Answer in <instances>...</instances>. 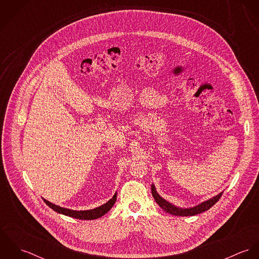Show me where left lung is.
<instances>
[{"mask_svg":"<svg viewBox=\"0 0 259 259\" xmlns=\"http://www.w3.org/2000/svg\"><path fill=\"white\" fill-rule=\"evenodd\" d=\"M151 193H152V196L154 198V200L156 201V203L166 212L172 214V215H178V217H192V215H195V214H199L203 211H206L208 210L211 206H213L221 198V196L222 195L223 192H221L220 194L215 195L214 197L206 200V201H203L201 202L200 204L194 206V207H189V208H181V207H178L171 203H169L168 201H166L165 199H163L155 190V187L154 185H151Z\"/></svg>","mask_w":259,"mask_h":259,"instance_id":"left-lung-1","label":"left lung"}]
</instances>
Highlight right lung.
Returning <instances> with one entry per match:
<instances>
[{"label":"right lung","instance_id":"right-lung-1","mask_svg":"<svg viewBox=\"0 0 259 259\" xmlns=\"http://www.w3.org/2000/svg\"><path fill=\"white\" fill-rule=\"evenodd\" d=\"M44 201L46 202L47 205H49L52 209H54L55 211L59 212V213H62V214H65L67 217H71V218H74V219H77V220H84V221H92V220H97L101 217H103L104 214H106L111 207L113 206L115 200H116V192L114 193V195L112 196V198H111L107 203L97 207V208H94V209H90V210H72V209H68V208H65V207H61L59 205H56L50 201H48L47 199L42 198Z\"/></svg>","mask_w":259,"mask_h":259}]
</instances>
